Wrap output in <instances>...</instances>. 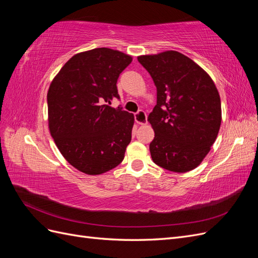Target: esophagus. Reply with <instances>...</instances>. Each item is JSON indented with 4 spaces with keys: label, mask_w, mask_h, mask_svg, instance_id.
<instances>
[{
    "label": "esophagus",
    "mask_w": 258,
    "mask_h": 258,
    "mask_svg": "<svg viewBox=\"0 0 258 258\" xmlns=\"http://www.w3.org/2000/svg\"><path fill=\"white\" fill-rule=\"evenodd\" d=\"M135 119H136V122L139 123V124H145V123H147V116H146L144 111H139L135 115Z\"/></svg>",
    "instance_id": "obj_1"
}]
</instances>
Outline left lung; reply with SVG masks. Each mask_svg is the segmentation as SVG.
Returning a JSON list of instances; mask_svg holds the SVG:
<instances>
[{
  "instance_id": "8db88e82",
  "label": "left lung",
  "mask_w": 258,
  "mask_h": 258,
  "mask_svg": "<svg viewBox=\"0 0 258 258\" xmlns=\"http://www.w3.org/2000/svg\"><path fill=\"white\" fill-rule=\"evenodd\" d=\"M138 60L157 88V104L148 115L155 138L156 165L184 173L197 168L211 150L222 122L221 98L214 82L185 54L167 50Z\"/></svg>"
}]
</instances>
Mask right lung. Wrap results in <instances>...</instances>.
<instances>
[{
    "mask_svg": "<svg viewBox=\"0 0 258 258\" xmlns=\"http://www.w3.org/2000/svg\"><path fill=\"white\" fill-rule=\"evenodd\" d=\"M131 61L130 54L111 48L82 51L50 83V135L66 160L85 174L105 173L124 157L135 116L107 103L119 99L116 83Z\"/></svg>",
    "mask_w": 258,
    "mask_h": 258,
    "instance_id": "1",
    "label": "right lung"
}]
</instances>
